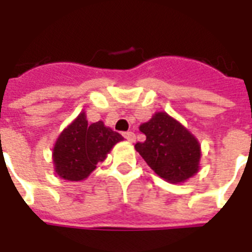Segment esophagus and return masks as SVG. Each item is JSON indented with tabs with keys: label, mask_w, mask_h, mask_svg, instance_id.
<instances>
[{
	"label": "esophagus",
	"mask_w": 252,
	"mask_h": 252,
	"mask_svg": "<svg viewBox=\"0 0 252 252\" xmlns=\"http://www.w3.org/2000/svg\"><path fill=\"white\" fill-rule=\"evenodd\" d=\"M123 136H124V138H126V141H129V142L136 141V134H134L133 132H126Z\"/></svg>",
	"instance_id": "34e87169"
}]
</instances>
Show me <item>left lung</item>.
Returning a JSON list of instances; mask_svg holds the SVG:
<instances>
[{
	"label": "left lung",
	"instance_id": "1",
	"mask_svg": "<svg viewBox=\"0 0 252 252\" xmlns=\"http://www.w3.org/2000/svg\"><path fill=\"white\" fill-rule=\"evenodd\" d=\"M146 136L137 150L149 167L170 183H182L199 171L201 150L193 134L166 112H156L140 126Z\"/></svg>",
	"mask_w": 252,
	"mask_h": 252
}]
</instances>
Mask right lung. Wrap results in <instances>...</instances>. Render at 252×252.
Returning a JSON list of instances; mask_svg holds the SVG:
<instances>
[{
	"instance_id": "1",
	"label": "right lung",
	"mask_w": 252,
	"mask_h": 252,
	"mask_svg": "<svg viewBox=\"0 0 252 252\" xmlns=\"http://www.w3.org/2000/svg\"><path fill=\"white\" fill-rule=\"evenodd\" d=\"M120 133L106 126L103 122L89 124L81 112L60 133L53 146L55 171L65 180L86 179L106 159L115 144L123 141Z\"/></svg>"
}]
</instances>
